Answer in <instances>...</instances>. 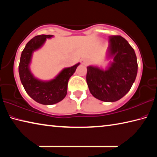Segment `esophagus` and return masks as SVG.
<instances>
[{
  "label": "esophagus",
  "mask_w": 157,
  "mask_h": 157,
  "mask_svg": "<svg viewBox=\"0 0 157 157\" xmlns=\"http://www.w3.org/2000/svg\"><path fill=\"white\" fill-rule=\"evenodd\" d=\"M81 63H82V64H85V65H86V64H87V62H86V61H84V60H82V62H81Z\"/></svg>",
  "instance_id": "34e87169"
}]
</instances>
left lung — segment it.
I'll return each mask as SVG.
<instances>
[{"label": "left lung", "mask_w": 157, "mask_h": 157, "mask_svg": "<svg viewBox=\"0 0 157 157\" xmlns=\"http://www.w3.org/2000/svg\"><path fill=\"white\" fill-rule=\"evenodd\" d=\"M108 56L113 62L107 70L88 66L86 82L93 96L104 102H115L131 89L137 75L134 50L120 35L109 36Z\"/></svg>", "instance_id": "left-lung-1"}]
</instances>
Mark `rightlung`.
<instances>
[{
  "label": "right lung",
  "instance_id": "right-lung-1",
  "mask_svg": "<svg viewBox=\"0 0 157 157\" xmlns=\"http://www.w3.org/2000/svg\"><path fill=\"white\" fill-rule=\"evenodd\" d=\"M52 36L51 34H41L29 41L21 53L18 66L20 79L26 93L36 102L46 105L56 104L66 97L69 79L79 64L78 63L72 67L64 68L56 78L49 82L40 81L34 78L29 68L32 55L44 44L46 39Z\"/></svg>",
  "mask_w": 157,
  "mask_h": 157
}]
</instances>
